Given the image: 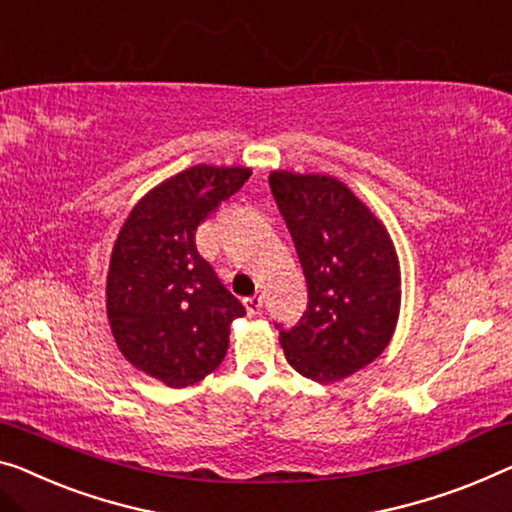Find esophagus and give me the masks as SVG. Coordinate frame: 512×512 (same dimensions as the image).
<instances>
[{
    "label": "esophagus",
    "mask_w": 512,
    "mask_h": 512,
    "mask_svg": "<svg viewBox=\"0 0 512 512\" xmlns=\"http://www.w3.org/2000/svg\"><path fill=\"white\" fill-rule=\"evenodd\" d=\"M243 305H246L248 315H257L262 308V296H248V299H243Z\"/></svg>",
    "instance_id": "obj_1"
}]
</instances>
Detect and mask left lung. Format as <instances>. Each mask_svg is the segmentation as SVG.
<instances>
[{
	"label": "left lung",
	"mask_w": 512,
	"mask_h": 512,
	"mask_svg": "<svg viewBox=\"0 0 512 512\" xmlns=\"http://www.w3.org/2000/svg\"><path fill=\"white\" fill-rule=\"evenodd\" d=\"M269 186L299 253L308 308L280 329L303 377L345 379L375 361L400 315V264L386 227L345 183L324 174L271 172Z\"/></svg>",
	"instance_id": "8db88e82"
}]
</instances>
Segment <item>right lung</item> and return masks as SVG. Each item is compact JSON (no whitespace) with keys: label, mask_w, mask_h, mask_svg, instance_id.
Returning <instances> with one entry per match:
<instances>
[{"label":"right lung","mask_w":512,"mask_h":512,"mask_svg":"<svg viewBox=\"0 0 512 512\" xmlns=\"http://www.w3.org/2000/svg\"><path fill=\"white\" fill-rule=\"evenodd\" d=\"M248 167H188L135 204L114 241L108 319L117 347L137 370L183 388L211 375L230 347V324L246 315L195 232L248 181Z\"/></svg>","instance_id":"add662e5"}]
</instances>
